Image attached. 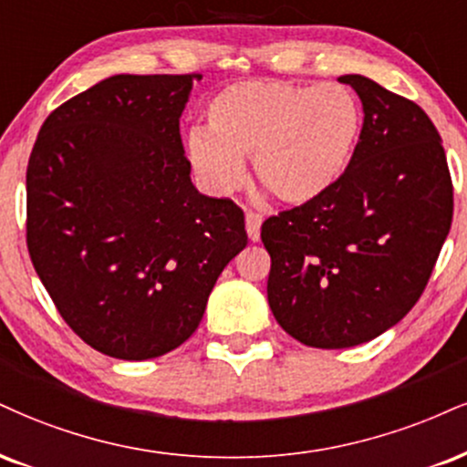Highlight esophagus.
Here are the masks:
<instances>
[{
    "instance_id": "1",
    "label": "esophagus",
    "mask_w": 467,
    "mask_h": 467,
    "mask_svg": "<svg viewBox=\"0 0 467 467\" xmlns=\"http://www.w3.org/2000/svg\"><path fill=\"white\" fill-rule=\"evenodd\" d=\"M261 223L263 217L258 215V213H248V215H245V230H248L250 241L261 239Z\"/></svg>"
}]
</instances>
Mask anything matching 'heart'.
<instances>
[{
    "mask_svg": "<svg viewBox=\"0 0 467 467\" xmlns=\"http://www.w3.org/2000/svg\"><path fill=\"white\" fill-rule=\"evenodd\" d=\"M363 137V106L337 82H239L209 104V128L189 130L193 170L213 193L244 187L245 161L285 204H308L346 176Z\"/></svg>",
    "mask_w": 467,
    "mask_h": 467,
    "instance_id": "heart-1",
    "label": "heart"
}]
</instances>
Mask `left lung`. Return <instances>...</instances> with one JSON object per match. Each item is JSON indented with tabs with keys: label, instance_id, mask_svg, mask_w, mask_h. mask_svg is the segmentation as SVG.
I'll use <instances>...</instances> for the list:
<instances>
[{
	"label": "left lung",
	"instance_id": "1",
	"mask_svg": "<svg viewBox=\"0 0 467 467\" xmlns=\"http://www.w3.org/2000/svg\"><path fill=\"white\" fill-rule=\"evenodd\" d=\"M363 102L355 162L322 198L267 217V300L300 344L358 346L400 322L424 294L452 223L441 137L411 99L341 76Z\"/></svg>",
	"mask_w": 467,
	"mask_h": 467
}]
</instances>
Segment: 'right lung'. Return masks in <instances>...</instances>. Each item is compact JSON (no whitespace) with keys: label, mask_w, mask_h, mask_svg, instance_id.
<instances>
[{"label":"right lung","mask_w":467,"mask_h":467,"mask_svg":"<svg viewBox=\"0 0 467 467\" xmlns=\"http://www.w3.org/2000/svg\"><path fill=\"white\" fill-rule=\"evenodd\" d=\"M200 78H106L49 112L27 161L32 265L102 355L145 361L184 344L248 245L244 211L191 184L180 115Z\"/></svg>","instance_id":"obj_1"}]
</instances>
